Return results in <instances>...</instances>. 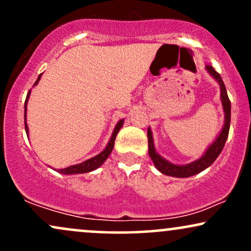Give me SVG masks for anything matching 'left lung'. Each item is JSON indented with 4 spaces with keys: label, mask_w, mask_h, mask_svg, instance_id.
<instances>
[{
    "label": "left lung",
    "mask_w": 251,
    "mask_h": 251,
    "mask_svg": "<svg viewBox=\"0 0 251 251\" xmlns=\"http://www.w3.org/2000/svg\"><path fill=\"white\" fill-rule=\"evenodd\" d=\"M205 70L208 71V73L211 75L214 79L217 81L220 85L221 89V101L222 106H223L224 111V125L222 127L220 134L216 137L214 143L211 145H209V148L205 150L203 155L201 158H198L195 162L184 164V165H178V164H174L169 162L168 159L162 157L154 148V140H153V134H152L151 128H148V139H149V154L151 157L152 162H153L155 169L159 172H162L163 175L171 176V177H177V178H186L195 176L200 172L204 171L205 169H208L212 163L217 159V157L223 150L226 142L227 139V134H229V128H230V117H231V103H230L229 98H227V93L226 89V85H224L223 80L220 74L216 72L211 66H206Z\"/></svg>",
    "instance_id": "left-lung-1"
}]
</instances>
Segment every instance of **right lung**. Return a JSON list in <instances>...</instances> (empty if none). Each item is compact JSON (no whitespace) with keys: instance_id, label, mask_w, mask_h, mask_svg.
Segmentation results:
<instances>
[{"instance_id":"obj_1","label":"right lung","mask_w":251,"mask_h":251,"mask_svg":"<svg viewBox=\"0 0 251 251\" xmlns=\"http://www.w3.org/2000/svg\"><path fill=\"white\" fill-rule=\"evenodd\" d=\"M41 75L42 74H40L39 77H37L36 82L34 83V86H36L37 83H39L40 79H41ZM29 96H30V91H29V93L27 94V98H25V133H27V137H29V134H28L29 133V129H28V125H27V103H28V99H29ZM123 125H124V119H120L119 122L117 123L116 127H114V129H113V133H112L111 138H109V142L107 143V145H106V148L103 149L99 154L94 155V157L89 158V159L85 160V162H82L80 164L71 165V166H68V168H65V169H57V170H55V171L59 172V174H62V175H77V174H87V172L94 171V170L100 168V166L105 163V160L107 159L108 155L111 154L112 150H113V148H114V140H116L118 132L120 131V128L123 127Z\"/></svg>"}]
</instances>
